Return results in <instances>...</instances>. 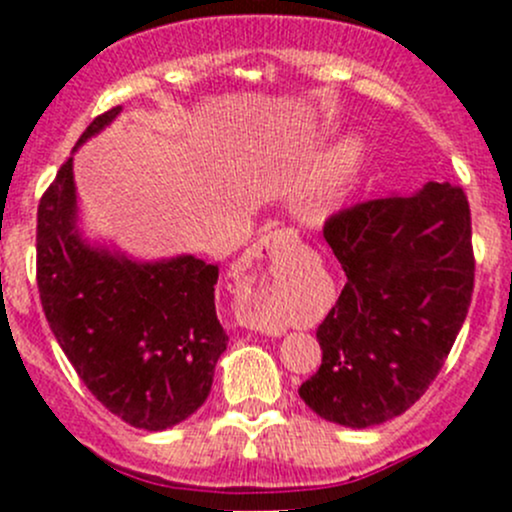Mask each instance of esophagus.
<instances>
[{
  "label": "esophagus",
  "instance_id": "34e87169",
  "mask_svg": "<svg viewBox=\"0 0 512 512\" xmlns=\"http://www.w3.org/2000/svg\"><path fill=\"white\" fill-rule=\"evenodd\" d=\"M294 240H297V235H294L292 230H275V232H270V235L260 237L255 245L247 247L245 257H242V262H240L242 280L255 282L257 275H260V280L265 282V275H272V272H275V267H270V270L265 272L260 267L262 262H272V265H275L277 255H280V252H285Z\"/></svg>",
  "mask_w": 512,
  "mask_h": 512
}]
</instances>
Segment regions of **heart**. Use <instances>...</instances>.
I'll return each mask as SVG.
<instances>
[{"label":"heart","instance_id":"obj_1","mask_svg":"<svg viewBox=\"0 0 512 512\" xmlns=\"http://www.w3.org/2000/svg\"><path fill=\"white\" fill-rule=\"evenodd\" d=\"M361 156H364V146H361L359 138H347V141H342L329 153V158L324 160V165L317 170L312 183L304 190V215H309V218H322V215L332 213L334 205L339 203V198L347 190Z\"/></svg>","mask_w":512,"mask_h":512}]
</instances>
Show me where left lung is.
Segmentation results:
<instances>
[{
  "label": "left lung",
  "mask_w": 512,
  "mask_h": 512,
  "mask_svg": "<svg viewBox=\"0 0 512 512\" xmlns=\"http://www.w3.org/2000/svg\"><path fill=\"white\" fill-rule=\"evenodd\" d=\"M324 240L347 285L319 324L322 366L299 396L339 426H379L421 399L466 322L471 208L456 185L426 183L332 215Z\"/></svg>",
  "instance_id": "left-lung-1"
}]
</instances>
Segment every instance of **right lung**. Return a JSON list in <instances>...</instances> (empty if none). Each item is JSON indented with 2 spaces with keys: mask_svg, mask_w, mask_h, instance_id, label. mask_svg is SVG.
<instances>
[{
  "mask_svg": "<svg viewBox=\"0 0 512 512\" xmlns=\"http://www.w3.org/2000/svg\"><path fill=\"white\" fill-rule=\"evenodd\" d=\"M118 113L96 116L76 148ZM36 285L56 342L111 414L163 431L205 404L227 349L215 314L218 265L193 255L138 262L84 240L74 158L41 195Z\"/></svg>",
  "mask_w": 512,
  "mask_h": 512,
  "instance_id": "1",
  "label": "right lung"
}]
</instances>
